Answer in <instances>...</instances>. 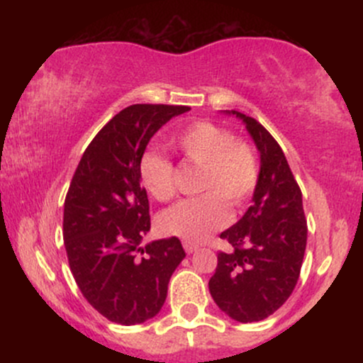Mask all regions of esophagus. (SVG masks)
Returning a JSON list of instances; mask_svg holds the SVG:
<instances>
[{
  "label": "esophagus",
  "instance_id": "esophagus-1",
  "mask_svg": "<svg viewBox=\"0 0 363 363\" xmlns=\"http://www.w3.org/2000/svg\"><path fill=\"white\" fill-rule=\"evenodd\" d=\"M182 245H184V251H186L187 254H193V252H196V251H198V249H199V245H196V244H193V242H187V240H186V242L182 244Z\"/></svg>",
  "mask_w": 363,
  "mask_h": 363
}]
</instances>
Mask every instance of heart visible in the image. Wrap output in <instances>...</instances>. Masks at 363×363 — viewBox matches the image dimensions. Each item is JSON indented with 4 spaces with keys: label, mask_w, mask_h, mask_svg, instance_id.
Returning a JSON list of instances; mask_svg holds the SVG:
<instances>
[{
    "label": "heart",
    "mask_w": 363,
    "mask_h": 363,
    "mask_svg": "<svg viewBox=\"0 0 363 363\" xmlns=\"http://www.w3.org/2000/svg\"><path fill=\"white\" fill-rule=\"evenodd\" d=\"M172 147L189 164L199 167L198 191L158 216L162 232L187 242H205L228 222L227 205L239 208L249 201L259 182V162L251 145L234 140L230 131L208 121H196L172 136ZM140 181L157 201L176 194L174 165L167 157L147 152L140 158Z\"/></svg>",
    "instance_id": "obj_1"
}]
</instances>
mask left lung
Instances as JSON below:
<instances>
[{
  "mask_svg": "<svg viewBox=\"0 0 363 363\" xmlns=\"http://www.w3.org/2000/svg\"><path fill=\"white\" fill-rule=\"evenodd\" d=\"M245 124L259 152V182L252 205L220 237L230 252H218L210 278V294L228 318L257 323L278 311L301 274L307 244L302 193L285 153L262 124L237 111H227Z\"/></svg>",
  "mask_w": 363,
  "mask_h": 363,
  "instance_id": "1",
  "label": "left lung"
}]
</instances>
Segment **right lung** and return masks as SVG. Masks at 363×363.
I'll return each instance as SVG.
<instances>
[{
    "mask_svg": "<svg viewBox=\"0 0 363 363\" xmlns=\"http://www.w3.org/2000/svg\"><path fill=\"white\" fill-rule=\"evenodd\" d=\"M186 106L136 104L116 114L83 153L65 199L62 237L83 297L112 323L155 318L186 257L177 237L145 244L150 205L140 158L152 136Z\"/></svg>",
    "mask_w": 363,
    "mask_h": 363,
    "instance_id": "right-lung-1",
    "label": "right lung"
}]
</instances>
